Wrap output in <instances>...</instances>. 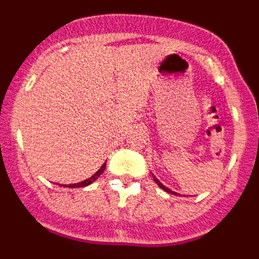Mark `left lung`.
<instances>
[{
	"label": "left lung",
	"instance_id": "obj_1",
	"mask_svg": "<svg viewBox=\"0 0 259 259\" xmlns=\"http://www.w3.org/2000/svg\"><path fill=\"white\" fill-rule=\"evenodd\" d=\"M152 175H153V174H152ZM153 179H154V182H155V183H157V184H158V187H159V188H162V189H163V191H164V192H167V193H171V194H175V196H180V194H179V193H176V192L171 191V189H170V188H167L166 185H163V184H162V183H161V182H159V180H158V179H157V178H155V176H154V175H153Z\"/></svg>",
	"mask_w": 259,
	"mask_h": 259
}]
</instances>
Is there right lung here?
Segmentation results:
<instances>
[{
  "instance_id": "1",
  "label": "right lung",
  "mask_w": 259,
  "mask_h": 259,
  "mask_svg": "<svg viewBox=\"0 0 259 259\" xmlns=\"http://www.w3.org/2000/svg\"><path fill=\"white\" fill-rule=\"evenodd\" d=\"M105 168H106V162L102 164L101 168H100V170H98L95 175H92L91 178H88V179L83 180V182H80V183H75V184H63V187H65V185L66 187H68V188H80V187H87V185L92 184L95 180H97L98 178H100V175H101V174L105 171ZM59 185H62V184H59Z\"/></svg>"
}]
</instances>
